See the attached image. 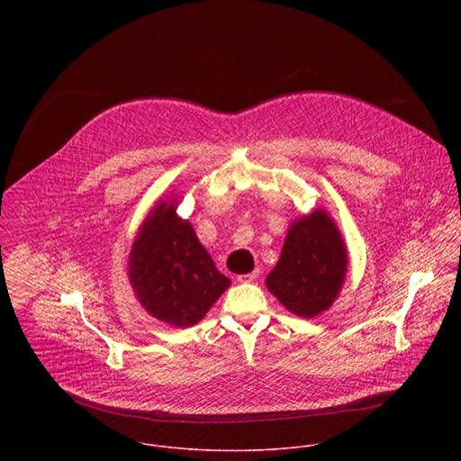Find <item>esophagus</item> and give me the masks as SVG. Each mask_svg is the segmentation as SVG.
I'll return each mask as SVG.
<instances>
[{"label":"esophagus","instance_id":"obj_1","mask_svg":"<svg viewBox=\"0 0 461 461\" xmlns=\"http://www.w3.org/2000/svg\"><path fill=\"white\" fill-rule=\"evenodd\" d=\"M258 276H259V271H252V273H247V275H240V276H238V282H240V284H243V282H254Z\"/></svg>","mask_w":461,"mask_h":461}]
</instances>
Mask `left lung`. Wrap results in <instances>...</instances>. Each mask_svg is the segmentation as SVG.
I'll list each match as a JSON object with an SVG mask.
<instances>
[{"instance_id": "left-lung-1", "label": "left lung", "mask_w": 461, "mask_h": 461, "mask_svg": "<svg viewBox=\"0 0 461 461\" xmlns=\"http://www.w3.org/2000/svg\"><path fill=\"white\" fill-rule=\"evenodd\" d=\"M348 264L342 234L320 207L293 220L266 287L289 312L311 320L329 311L340 294Z\"/></svg>"}]
</instances>
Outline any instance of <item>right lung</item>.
<instances>
[{"instance_id":"1","label":"right lung","mask_w":461,"mask_h":461,"mask_svg":"<svg viewBox=\"0 0 461 461\" xmlns=\"http://www.w3.org/2000/svg\"><path fill=\"white\" fill-rule=\"evenodd\" d=\"M181 198L172 194L154 202L134 236L128 276L147 314L188 329L203 320L230 278L216 269L194 225L177 214Z\"/></svg>"}]
</instances>
